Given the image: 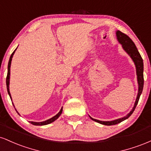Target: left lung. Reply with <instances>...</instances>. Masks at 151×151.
<instances>
[{"mask_svg": "<svg viewBox=\"0 0 151 151\" xmlns=\"http://www.w3.org/2000/svg\"><path fill=\"white\" fill-rule=\"evenodd\" d=\"M116 36L117 39L119 40V42L122 45L123 48L125 51L130 55L131 58H132L133 61L134 62L135 65L136 67V73H137V78H138V96H137L136 102H135L134 106L132 109V111H131V112L129 114L126 116L121 118V119H116V120L111 121H101L96 120V119H91L93 121H96V122L99 123V124H103V125H106V126H111V125H116V124H119L121 121L126 120L129 118L131 114H133V112L134 111L135 109H136L137 104H138V102L139 101L140 96H141L142 91H143V83H144V79H143V59H142L141 55H140L139 52L137 50L136 45H135L134 42H133L132 40L127 35L123 33L121 31L118 30L116 32Z\"/></svg>", "mask_w": 151, "mask_h": 151, "instance_id": "8db88e82", "label": "left lung"}]
</instances>
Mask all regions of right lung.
<instances>
[{"instance_id":"obj_1","label":"right lung","mask_w":151,"mask_h":151,"mask_svg":"<svg viewBox=\"0 0 151 151\" xmlns=\"http://www.w3.org/2000/svg\"><path fill=\"white\" fill-rule=\"evenodd\" d=\"M15 50V49L14 50V52H13V53L11 54V55H10V60H9V62H8V74H7V77H6V86H7V90H8V94H9L10 99H11V96H10V91H9V81H10V65H11V60H12V58H13V55H14ZM62 112V108L61 109V110H60V111L59 112V113L57 114L56 116H55L51 118V119H48V120H47L45 121H42V122H33V121H30V124H32V125H35V126H43V125H47V124H49L50 123L53 122V121H55L56 119H58L59 116H60V115H61ZM17 113H18V111H17Z\"/></svg>"}]
</instances>
